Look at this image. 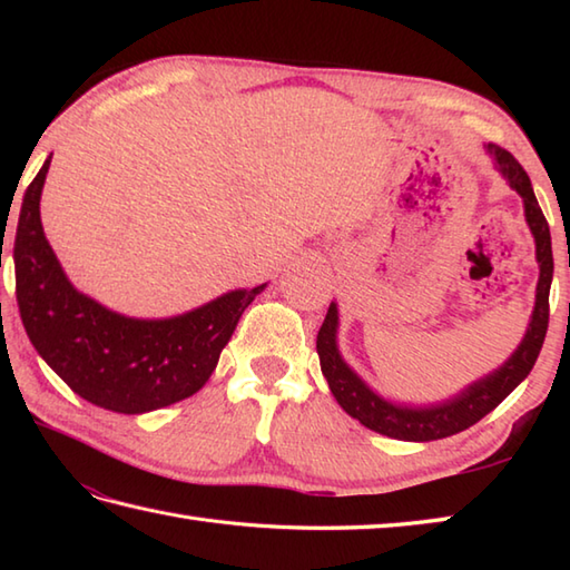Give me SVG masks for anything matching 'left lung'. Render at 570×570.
I'll return each mask as SVG.
<instances>
[{
    "instance_id": "obj_1",
    "label": "left lung",
    "mask_w": 570,
    "mask_h": 570,
    "mask_svg": "<svg viewBox=\"0 0 570 570\" xmlns=\"http://www.w3.org/2000/svg\"><path fill=\"white\" fill-rule=\"evenodd\" d=\"M485 151L492 156L494 168L502 174V178L517 190L524 200V217L527 225L534 235L537 245V262H539V282H537V301L534 311L527 325V333L522 343L517 345L514 353L504 360V365L492 370L485 377L468 384L463 392L453 394L445 402L435 404H396L377 394L372 386L360 377V374L347 365L337 347V304L333 301L325 316L316 350L321 357V372L328 380L333 396L337 399L350 416L357 419L362 426L370 431H377L382 435H390L396 441H439L448 435L460 433L478 423L482 416L502 404V399L510 396L519 384L527 380V374L534 367V362L541 353L543 337L549 328V292L553 278V254H551V233L549 223L543 217L531 180L514 156L498 147V144H485Z\"/></svg>"
}]
</instances>
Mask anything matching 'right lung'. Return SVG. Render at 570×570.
<instances>
[{
	"label": "right lung",
	"instance_id": "right-lung-1",
	"mask_svg": "<svg viewBox=\"0 0 570 570\" xmlns=\"http://www.w3.org/2000/svg\"><path fill=\"white\" fill-rule=\"evenodd\" d=\"M41 171L23 193L17 239V304L31 345L85 402L147 414L196 394L210 380L237 321L266 284L235 288L171 318H131L68 282L41 225Z\"/></svg>",
	"mask_w": 570,
	"mask_h": 570
}]
</instances>
